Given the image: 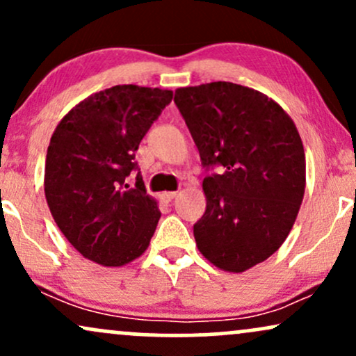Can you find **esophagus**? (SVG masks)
<instances>
[{"instance_id":"1","label":"esophagus","mask_w":356,"mask_h":356,"mask_svg":"<svg viewBox=\"0 0 356 356\" xmlns=\"http://www.w3.org/2000/svg\"><path fill=\"white\" fill-rule=\"evenodd\" d=\"M175 195H177V192H175V191H167V192H162L161 199L164 202H170L175 197Z\"/></svg>"}]
</instances>
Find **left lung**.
Masks as SVG:
<instances>
[{"instance_id": "8db88e82", "label": "left lung", "mask_w": 356, "mask_h": 356, "mask_svg": "<svg viewBox=\"0 0 356 356\" xmlns=\"http://www.w3.org/2000/svg\"><path fill=\"white\" fill-rule=\"evenodd\" d=\"M175 105L204 167L206 212L194 224L197 249L227 273L275 254L295 224L306 187L303 142L293 118L264 93L231 81L175 90Z\"/></svg>"}]
</instances>
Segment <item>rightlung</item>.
<instances>
[{
    "label": "right lung",
    "mask_w": 356,
    "mask_h": 356,
    "mask_svg": "<svg viewBox=\"0 0 356 356\" xmlns=\"http://www.w3.org/2000/svg\"><path fill=\"white\" fill-rule=\"evenodd\" d=\"M172 100L162 88L115 85L76 104L56 125L44 162V197L56 226L81 256L120 268L149 248L161 219L136 150Z\"/></svg>",
    "instance_id": "1"
}]
</instances>
